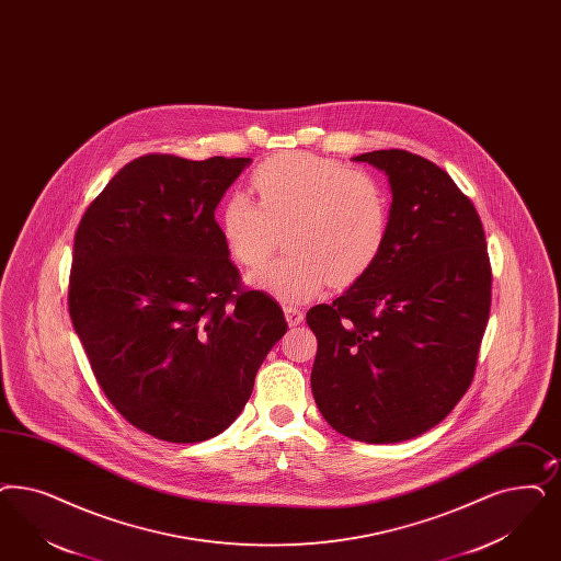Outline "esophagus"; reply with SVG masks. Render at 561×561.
I'll return each instance as SVG.
<instances>
[{"mask_svg": "<svg viewBox=\"0 0 561 561\" xmlns=\"http://www.w3.org/2000/svg\"><path fill=\"white\" fill-rule=\"evenodd\" d=\"M284 312H286V321H288V325H290V328H296V325H300V323H302V319H305L302 310L296 309V307H286V309H284Z\"/></svg>", "mask_w": 561, "mask_h": 561, "instance_id": "esophagus-1", "label": "esophagus"}]
</instances>
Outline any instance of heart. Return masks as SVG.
<instances>
[{"label": "heart", "instance_id": "1", "mask_svg": "<svg viewBox=\"0 0 561 561\" xmlns=\"http://www.w3.org/2000/svg\"><path fill=\"white\" fill-rule=\"evenodd\" d=\"M259 194L236 191L221 207V236L242 265L263 263L288 228L290 254L249 273V284L282 302L302 305L329 282L350 286L367 273L386 244L387 198L360 170L310 153L271 157L254 175Z\"/></svg>", "mask_w": 561, "mask_h": 561}]
</instances>
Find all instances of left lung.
Instances as JSON below:
<instances>
[{"label": "left lung", "instance_id": "1", "mask_svg": "<svg viewBox=\"0 0 561 561\" xmlns=\"http://www.w3.org/2000/svg\"><path fill=\"white\" fill-rule=\"evenodd\" d=\"M387 175L375 265L307 323L314 402L337 433L398 444L439 425L472 383L491 307L483 224L447 172L400 149L352 157Z\"/></svg>", "mask_w": 561, "mask_h": 561}]
</instances>
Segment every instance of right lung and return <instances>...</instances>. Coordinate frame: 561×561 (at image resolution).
Here are the masks:
<instances>
[{
	"instance_id": "add662e5",
	"label": "right lung",
	"mask_w": 561,
	"mask_h": 561,
	"mask_svg": "<svg viewBox=\"0 0 561 561\" xmlns=\"http://www.w3.org/2000/svg\"><path fill=\"white\" fill-rule=\"evenodd\" d=\"M251 161L145 154L110 180L75 236V331L107 400L163 442L232 425L288 331L271 296L240 288L215 221Z\"/></svg>"
}]
</instances>
